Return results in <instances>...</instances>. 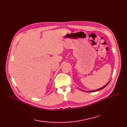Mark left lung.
<instances>
[{
	"label": "left lung",
	"instance_id": "8db88e82",
	"mask_svg": "<svg viewBox=\"0 0 127 127\" xmlns=\"http://www.w3.org/2000/svg\"><path fill=\"white\" fill-rule=\"evenodd\" d=\"M110 81H109V82L107 83L105 85H104V86H103L102 87H101V88H98V89H97V90H93V91H84V90H83V91H84V92H96V91H99V90H102V89H103V88H104L107 85H108L109 84V83H110Z\"/></svg>",
	"mask_w": 127,
	"mask_h": 127
}]
</instances>
